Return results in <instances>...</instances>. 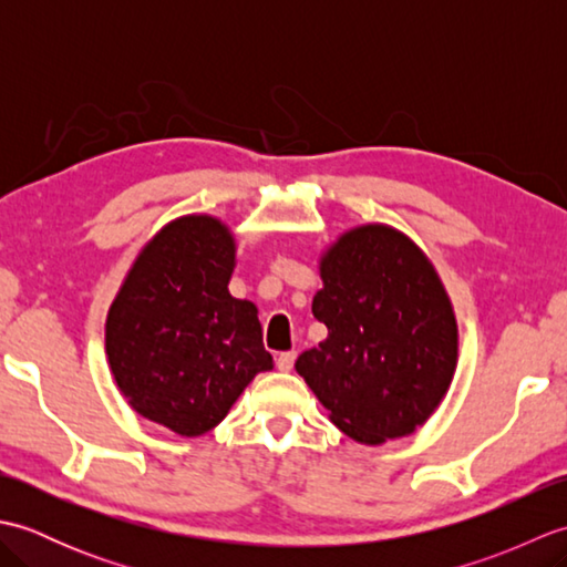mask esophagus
<instances>
[{
  "label": "esophagus",
  "instance_id": "1",
  "mask_svg": "<svg viewBox=\"0 0 567 567\" xmlns=\"http://www.w3.org/2000/svg\"><path fill=\"white\" fill-rule=\"evenodd\" d=\"M295 360H297L295 351H285V353H280V355L275 358V363H277V368H280L282 372H290L295 368Z\"/></svg>",
  "mask_w": 567,
  "mask_h": 567
}]
</instances>
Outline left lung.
I'll list each match as a JSON object with an SVG mask.
<instances>
[{"mask_svg": "<svg viewBox=\"0 0 567 567\" xmlns=\"http://www.w3.org/2000/svg\"><path fill=\"white\" fill-rule=\"evenodd\" d=\"M321 277L311 311L329 336L297 358V372L351 439L406 436L443 400L457 358L436 270L406 236L368 224L321 258Z\"/></svg>", "mask_w": 567, "mask_h": 567, "instance_id": "obj_1", "label": "left lung"}]
</instances>
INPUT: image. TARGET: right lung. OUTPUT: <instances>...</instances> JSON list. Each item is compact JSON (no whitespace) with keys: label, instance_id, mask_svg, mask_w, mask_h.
<instances>
[{"label":"right lung","instance_id":"1","mask_svg":"<svg viewBox=\"0 0 567 567\" xmlns=\"http://www.w3.org/2000/svg\"><path fill=\"white\" fill-rule=\"evenodd\" d=\"M234 238L212 216H183L143 248L106 317V355L141 416L202 436L272 355L256 305L228 295Z\"/></svg>","mask_w":567,"mask_h":567}]
</instances>
